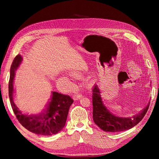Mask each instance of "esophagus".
Instances as JSON below:
<instances>
[{"label":"esophagus","mask_w":159,"mask_h":159,"mask_svg":"<svg viewBox=\"0 0 159 159\" xmlns=\"http://www.w3.org/2000/svg\"><path fill=\"white\" fill-rule=\"evenodd\" d=\"M81 97H82V94H81V93H76V94H75V95L73 96V98H74V99L75 101V100L80 99Z\"/></svg>","instance_id":"esophagus-1"}]
</instances>
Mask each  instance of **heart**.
<instances>
[{"mask_svg":"<svg viewBox=\"0 0 159 159\" xmlns=\"http://www.w3.org/2000/svg\"><path fill=\"white\" fill-rule=\"evenodd\" d=\"M72 75H74V76H75V77H78L79 75H78V73H76V72H73V73H72Z\"/></svg>","mask_w":159,"mask_h":159,"instance_id":"obj_1","label":"heart"}]
</instances>
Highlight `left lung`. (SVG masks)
<instances>
[{"instance_id": "obj_1", "label": "left lung", "mask_w": 159, "mask_h": 159, "mask_svg": "<svg viewBox=\"0 0 159 159\" xmlns=\"http://www.w3.org/2000/svg\"><path fill=\"white\" fill-rule=\"evenodd\" d=\"M93 119L94 123L106 132H119L131 129L140 122L149 107V102L140 113L133 117H120L114 115L105 106L98 85L93 88Z\"/></svg>"}]
</instances>
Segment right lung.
<instances>
[{
  "label": "right lung",
  "mask_w": 159,
  "mask_h": 159,
  "mask_svg": "<svg viewBox=\"0 0 159 159\" xmlns=\"http://www.w3.org/2000/svg\"><path fill=\"white\" fill-rule=\"evenodd\" d=\"M22 57L17 55L12 61L10 70L8 83L9 98L13 111L22 125L28 131L44 136L57 134L66 125L69 109L74 100L69 95L52 91L50 102L46 105L44 111L38 115L23 114L14 102L13 81L16 70L21 64Z\"/></svg>",
  "instance_id": "obj_1"
}]
</instances>
